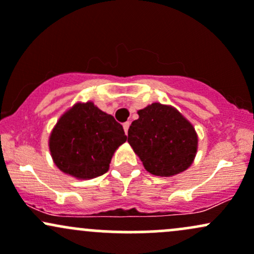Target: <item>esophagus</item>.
<instances>
[{
	"label": "esophagus",
	"mask_w": 254,
	"mask_h": 254,
	"mask_svg": "<svg viewBox=\"0 0 254 254\" xmlns=\"http://www.w3.org/2000/svg\"><path fill=\"white\" fill-rule=\"evenodd\" d=\"M129 125H130V122H125L124 124V129H125V132H126V134L128 133V128H129Z\"/></svg>",
	"instance_id": "34e87169"
}]
</instances>
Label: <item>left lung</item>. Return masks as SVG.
<instances>
[{
    "label": "left lung",
    "mask_w": 254,
    "mask_h": 254,
    "mask_svg": "<svg viewBox=\"0 0 254 254\" xmlns=\"http://www.w3.org/2000/svg\"><path fill=\"white\" fill-rule=\"evenodd\" d=\"M128 129V142L147 172L156 176H173L193 163L198 135L175 108L152 103L138 112Z\"/></svg>",
    "instance_id": "8db88e82"
}]
</instances>
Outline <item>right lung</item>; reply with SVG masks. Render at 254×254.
Segmentation results:
<instances>
[{"label":"right lung","instance_id":"right-lung-1","mask_svg":"<svg viewBox=\"0 0 254 254\" xmlns=\"http://www.w3.org/2000/svg\"><path fill=\"white\" fill-rule=\"evenodd\" d=\"M126 140L124 128L112 115L86 102L74 104L60 118L49 149L61 172L89 180L108 172L114 152Z\"/></svg>","mask_w":254,"mask_h":254}]
</instances>
